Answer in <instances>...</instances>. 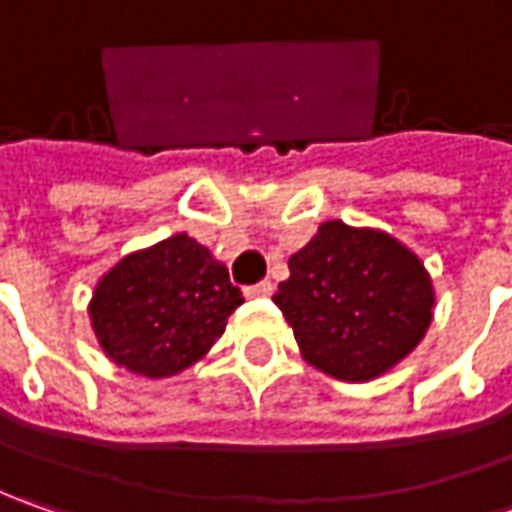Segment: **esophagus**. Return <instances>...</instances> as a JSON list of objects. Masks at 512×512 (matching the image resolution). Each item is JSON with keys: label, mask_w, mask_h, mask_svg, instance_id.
<instances>
[{"label": "esophagus", "mask_w": 512, "mask_h": 512, "mask_svg": "<svg viewBox=\"0 0 512 512\" xmlns=\"http://www.w3.org/2000/svg\"><path fill=\"white\" fill-rule=\"evenodd\" d=\"M245 296H250V299H267V296H273V285H270V282L250 285V287H245Z\"/></svg>", "instance_id": "34e87169"}]
</instances>
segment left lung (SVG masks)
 <instances>
[{
	"mask_svg": "<svg viewBox=\"0 0 512 512\" xmlns=\"http://www.w3.org/2000/svg\"><path fill=\"white\" fill-rule=\"evenodd\" d=\"M273 302L310 367L370 382L407 359L433 322L436 290L424 262L379 227L322 222L290 259Z\"/></svg>",
	"mask_w": 512,
	"mask_h": 512,
	"instance_id": "1",
	"label": "left lung"
}]
</instances>
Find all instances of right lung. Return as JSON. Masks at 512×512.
<instances>
[{"label": "right lung", "mask_w": 512, "mask_h": 512, "mask_svg": "<svg viewBox=\"0 0 512 512\" xmlns=\"http://www.w3.org/2000/svg\"><path fill=\"white\" fill-rule=\"evenodd\" d=\"M242 302L225 262L187 233H173L105 270L88 316L116 367L142 379H170L205 359Z\"/></svg>", "instance_id": "1"}]
</instances>
